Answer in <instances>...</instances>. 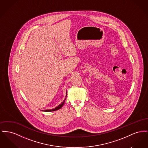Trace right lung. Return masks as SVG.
<instances>
[{"label":"right lung","instance_id":"obj_1","mask_svg":"<svg viewBox=\"0 0 148 148\" xmlns=\"http://www.w3.org/2000/svg\"><path fill=\"white\" fill-rule=\"evenodd\" d=\"M66 96H67V91L66 92V97H65L64 100L63 101V102H61V104L58 105V106L57 107H56L55 108H52V109H51V110H44L43 111H45V112H51V111H56V110H58L60 109L61 107H62V106L64 104V102H65V101Z\"/></svg>","mask_w":148,"mask_h":148}]
</instances>
